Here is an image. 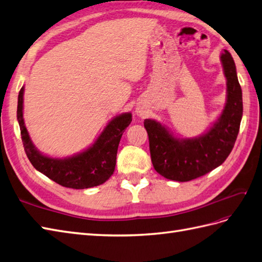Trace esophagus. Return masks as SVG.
I'll use <instances>...</instances> for the list:
<instances>
[{
    "label": "esophagus",
    "instance_id": "1",
    "mask_svg": "<svg viewBox=\"0 0 262 262\" xmlns=\"http://www.w3.org/2000/svg\"><path fill=\"white\" fill-rule=\"evenodd\" d=\"M136 114L139 116V117H144L145 115V108H143L142 106H138L136 108Z\"/></svg>",
    "mask_w": 262,
    "mask_h": 262
}]
</instances>
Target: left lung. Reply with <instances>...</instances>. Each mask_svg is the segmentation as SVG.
Here are the masks:
<instances>
[{"label":"left lung","instance_id":"8db88e82","mask_svg":"<svg viewBox=\"0 0 262 262\" xmlns=\"http://www.w3.org/2000/svg\"><path fill=\"white\" fill-rule=\"evenodd\" d=\"M227 79V100L219 118L209 130L193 138H177L155 119H145L151 163L167 179L189 182L223 164L236 142L243 117V92L236 65L225 50L220 55Z\"/></svg>","mask_w":262,"mask_h":262}]
</instances>
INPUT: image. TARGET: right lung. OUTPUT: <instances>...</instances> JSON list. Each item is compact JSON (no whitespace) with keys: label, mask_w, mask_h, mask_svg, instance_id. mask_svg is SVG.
Here are the masks:
<instances>
[{"label":"right lung","mask_w":262,"mask_h":262,"mask_svg":"<svg viewBox=\"0 0 262 262\" xmlns=\"http://www.w3.org/2000/svg\"><path fill=\"white\" fill-rule=\"evenodd\" d=\"M24 86L18 93L17 120L26 156L34 168L58 185L73 189H85L104 184L116 165L117 149L123 133L132 122V114L113 118L91 147L66 158L43 155L32 143L23 118Z\"/></svg>","instance_id":"1"}]
</instances>
